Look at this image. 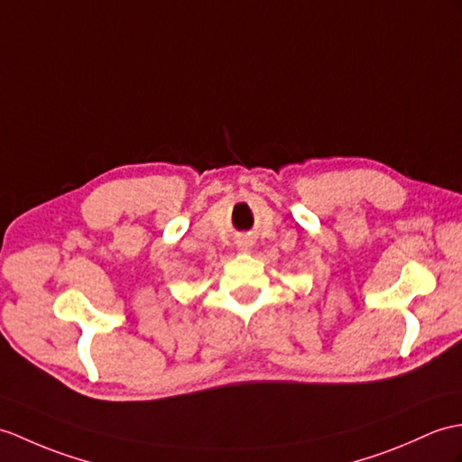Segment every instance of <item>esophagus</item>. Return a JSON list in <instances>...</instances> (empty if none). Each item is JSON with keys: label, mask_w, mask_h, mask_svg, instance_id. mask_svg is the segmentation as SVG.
Returning <instances> with one entry per match:
<instances>
[{"label": "esophagus", "mask_w": 462, "mask_h": 462, "mask_svg": "<svg viewBox=\"0 0 462 462\" xmlns=\"http://www.w3.org/2000/svg\"><path fill=\"white\" fill-rule=\"evenodd\" d=\"M238 245H240L242 250H245V252H250V250H252V244H250L248 240H242Z\"/></svg>", "instance_id": "34e87169"}]
</instances>
